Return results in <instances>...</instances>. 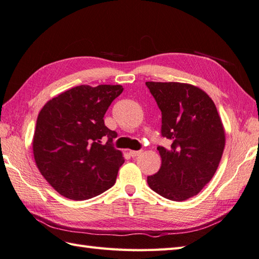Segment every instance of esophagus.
<instances>
[{"label":"esophagus","mask_w":259,"mask_h":259,"mask_svg":"<svg viewBox=\"0 0 259 259\" xmlns=\"http://www.w3.org/2000/svg\"><path fill=\"white\" fill-rule=\"evenodd\" d=\"M142 152L143 151H141V149H140V151H130V155L132 157H137V156H140Z\"/></svg>","instance_id":"1"}]
</instances>
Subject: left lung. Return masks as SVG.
<instances>
[{
	"label": "left lung",
	"mask_w": 259,
	"mask_h": 259,
	"mask_svg": "<svg viewBox=\"0 0 259 259\" xmlns=\"http://www.w3.org/2000/svg\"><path fill=\"white\" fill-rule=\"evenodd\" d=\"M162 112L160 135L170 148L158 146L162 166L147 176L154 192L183 202L197 195L221 162L225 132L214 102L204 91L184 83L146 82Z\"/></svg>",
	"instance_id": "8db88e82"
}]
</instances>
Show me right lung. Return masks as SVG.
<instances>
[{"instance_id":"add662e5","label":"right lung","mask_w":259,"mask_h":259,"mask_svg":"<svg viewBox=\"0 0 259 259\" xmlns=\"http://www.w3.org/2000/svg\"><path fill=\"white\" fill-rule=\"evenodd\" d=\"M123 90L120 85H79L49 101L39 112L34 158L63 196L85 200L115 184L124 157L113 146L116 133L106 127L104 115Z\"/></svg>"}]
</instances>
